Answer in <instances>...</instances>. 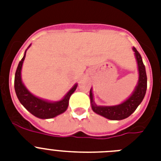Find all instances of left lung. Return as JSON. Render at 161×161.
Masks as SVG:
<instances>
[{"label": "left lung", "mask_w": 161, "mask_h": 161, "mask_svg": "<svg viewBox=\"0 0 161 161\" xmlns=\"http://www.w3.org/2000/svg\"><path fill=\"white\" fill-rule=\"evenodd\" d=\"M135 52V58L138 63V70H139V81L135 88L134 93L130 98L125 102L119 105L114 106H98L93 101V91L90 89L89 97L92 109L96 114L103 116V117L111 120H121L126 119L135 112L137 107L140 104L144 99V97L146 93L147 88V76L145 72V67L142 61V58L140 53L136 50L135 47H133Z\"/></svg>", "instance_id": "obj_1"}]
</instances>
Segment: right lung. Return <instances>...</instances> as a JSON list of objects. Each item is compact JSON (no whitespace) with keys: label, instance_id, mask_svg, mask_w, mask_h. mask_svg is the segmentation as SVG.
Segmentation results:
<instances>
[{"label":"right lung","instance_id":"right-lung-1","mask_svg":"<svg viewBox=\"0 0 161 161\" xmlns=\"http://www.w3.org/2000/svg\"><path fill=\"white\" fill-rule=\"evenodd\" d=\"M25 57H26V52L22 59L20 61L18 67L16 68V74H15V82H14L15 91H16V96L20 103L26 108V109L28 110L31 114H33L34 116L39 119H52L65 112L68 107V101H69L70 96L76 90L78 84L73 86L69 90V92L66 94L65 97L62 100L58 101V102H48V101L37 98L33 94H31L26 89L21 81V71Z\"/></svg>","mask_w":161,"mask_h":161}]
</instances>
